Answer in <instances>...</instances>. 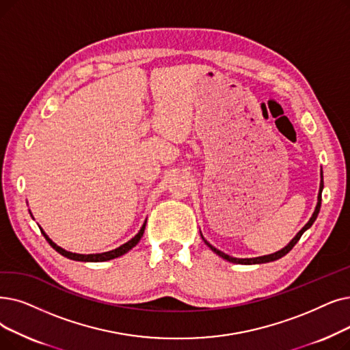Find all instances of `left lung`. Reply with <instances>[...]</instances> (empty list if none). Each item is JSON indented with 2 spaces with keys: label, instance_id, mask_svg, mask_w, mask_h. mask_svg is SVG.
<instances>
[{
  "label": "left lung",
  "instance_id": "1",
  "mask_svg": "<svg viewBox=\"0 0 350 350\" xmlns=\"http://www.w3.org/2000/svg\"><path fill=\"white\" fill-rule=\"evenodd\" d=\"M321 186H319V194H317V204H316V207H314V211H313V215H312V217L309 219V221L301 227V230L287 243V246H284L283 249H280L279 252H276V253H271V254H266V256H259V257H250V259H237V257H232V256H229V254H226V253H223V252H220L219 249H216V247H213L210 243L203 237V234H202V232H200V236H202V239H203V241L206 243L207 245V247H210V250H213L215 252L216 254H219L220 257H223L224 260H227V262H230V263H237V265H262V263H269V262H275V260H278V259H280V257H283V256H286L288 252H291L292 249H293V246L296 245V243L299 241V239L301 237V234L305 233L309 227L314 223V220H316V217H317V215H319V210H321V204H322V190H323V172H321Z\"/></svg>",
  "mask_w": 350,
  "mask_h": 350
}]
</instances>
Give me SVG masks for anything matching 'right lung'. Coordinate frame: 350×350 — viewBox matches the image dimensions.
<instances>
[{
  "instance_id": "right-lung-1",
  "label": "right lung",
  "mask_w": 350,
  "mask_h": 350,
  "mask_svg": "<svg viewBox=\"0 0 350 350\" xmlns=\"http://www.w3.org/2000/svg\"><path fill=\"white\" fill-rule=\"evenodd\" d=\"M29 213H31V211H29ZM31 216H33V215H31ZM146 223H147V220L143 223L140 232H139L137 234H135L131 240H129L127 243H124V245H121L120 247H117V249H114V250L104 252V253H96V254H79V253H71V252H67V250H64L63 247L57 246L55 243H54V241H53L47 234H45V232L41 229V227H40V230H41L42 236L45 237V240H47V241L50 243V246H51L55 252H58L59 254H62V256L67 257V259L77 260V262H107V260L116 259V257H120V256L126 254V253H127V252H130L135 245H137V243L140 241V239L143 237V233H144V229H146Z\"/></svg>"
}]
</instances>
